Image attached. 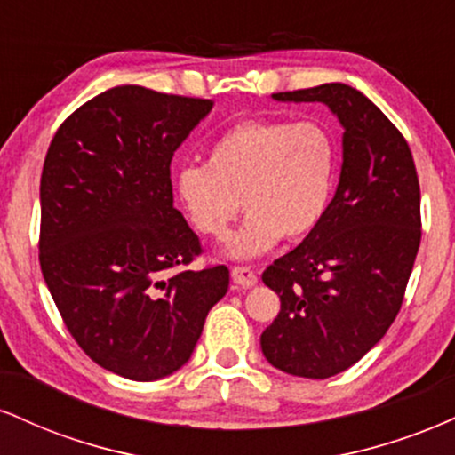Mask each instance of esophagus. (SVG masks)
I'll return each mask as SVG.
<instances>
[{"label": "esophagus", "instance_id": "esophagus-1", "mask_svg": "<svg viewBox=\"0 0 455 455\" xmlns=\"http://www.w3.org/2000/svg\"><path fill=\"white\" fill-rule=\"evenodd\" d=\"M231 278L235 284L243 286V289H250V286L257 284V274L250 267H243V265H235V267H231Z\"/></svg>", "mask_w": 455, "mask_h": 455}]
</instances>
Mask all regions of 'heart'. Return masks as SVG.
<instances>
[{
	"label": "heart",
	"instance_id": "1",
	"mask_svg": "<svg viewBox=\"0 0 455 455\" xmlns=\"http://www.w3.org/2000/svg\"><path fill=\"white\" fill-rule=\"evenodd\" d=\"M338 169L336 140L316 122L243 119L213 140L207 164L175 173V192L198 233L224 239L239 207L250 213L227 252L250 259L280 237L301 242L325 218Z\"/></svg>",
	"mask_w": 455,
	"mask_h": 455
}]
</instances>
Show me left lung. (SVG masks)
I'll return each mask as SVG.
<instances>
[{
	"label": "left lung",
	"instance_id": "left-lung-1",
	"mask_svg": "<svg viewBox=\"0 0 455 455\" xmlns=\"http://www.w3.org/2000/svg\"><path fill=\"white\" fill-rule=\"evenodd\" d=\"M323 102L344 126L336 196L316 231L274 260L263 282L280 312L260 333L274 368L329 379L357 363L398 316L421 242L419 180L406 139L344 83L274 93Z\"/></svg>",
	"mask_w": 455,
	"mask_h": 455
}]
</instances>
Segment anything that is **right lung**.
<instances>
[{
	"instance_id": "right-lung-1",
	"label": "right lung",
	"mask_w": 455,
	"mask_h": 455,
	"mask_svg": "<svg viewBox=\"0 0 455 455\" xmlns=\"http://www.w3.org/2000/svg\"><path fill=\"white\" fill-rule=\"evenodd\" d=\"M205 98L119 85L57 128L40 180V269L87 357L130 380L190 359L228 269L173 207L171 160L212 111Z\"/></svg>"
}]
</instances>
